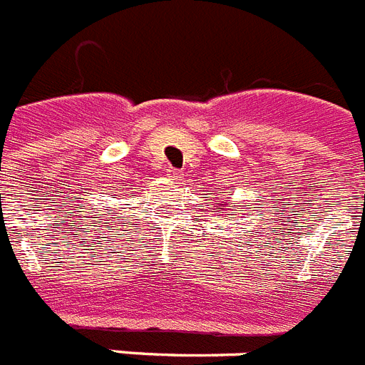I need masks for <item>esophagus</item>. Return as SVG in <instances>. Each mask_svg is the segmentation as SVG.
<instances>
[{"label": "esophagus", "mask_w": 365, "mask_h": 365, "mask_svg": "<svg viewBox=\"0 0 365 365\" xmlns=\"http://www.w3.org/2000/svg\"><path fill=\"white\" fill-rule=\"evenodd\" d=\"M167 176L170 178V180H174V182H178V180L182 178V173H180V170H176V168L168 167L167 168Z\"/></svg>", "instance_id": "1"}]
</instances>
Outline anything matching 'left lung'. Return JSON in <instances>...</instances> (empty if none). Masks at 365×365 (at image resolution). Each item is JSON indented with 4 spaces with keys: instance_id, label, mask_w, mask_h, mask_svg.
Segmentation results:
<instances>
[{
    "instance_id": "8db88e82",
    "label": "left lung",
    "mask_w": 365,
    "mask_h": 365,
    "mask_svg": "<svg viewBox=\"0 0 365 365\" xmlns=\"http://www.w3.org/2000/svg\"><path fill=\"white\" fill-rule=\"evenodd\" d=\"M217 210H219V213H226V211H228V206L222 204V206H217ZM226 215H230V213H226Z\"/></svg>"
}]
</instances>
